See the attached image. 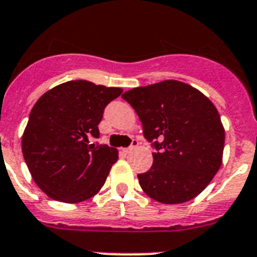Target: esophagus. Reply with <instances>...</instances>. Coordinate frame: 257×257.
<instances>
[{
  "label": "esophagus",
  "mask_w": 257,
  "mask_h": 257,
  "mask_svg": "<svg viewBox=\"0 0 257 257\" xmlns=\"http://www.w3.org/2000/svg\"><path fill=\"white\" fill-rule=\"evenodd\" d=\"M137 145H139V142L136 141V140H133V142H132V145L129 146V148H126V149H124V152L126 153V154H128V153H131L132 152V150H135L136 148H137Z\"/></svg>",
  "instance_id": "esophagus-1"
}]
</instances>
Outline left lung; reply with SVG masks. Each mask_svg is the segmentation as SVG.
<instances>
[{"label":"left lung","instance_id":"1","mask_svg":"<svg viewBox=\"0 0 257 257\" xmlns=\"http://www.w3.org/2000/svg\"><path fill=\"white\" fill-rule=\"evenodd\" d=\"M155 149L153 166L139 174L149 197L182 204L200 195L221 167L225 129L210 100L179 81L158 82L122 94Z\"/></svg>","mask_w":257,"mask_h":257}]
</instances>
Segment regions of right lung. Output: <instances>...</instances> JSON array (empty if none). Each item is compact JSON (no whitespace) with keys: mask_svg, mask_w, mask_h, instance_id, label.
<instances>
[{"mask_svg":"<svg viewBox=\"0 0 257 257\" xmlns=\"http://www.w3.org/2000/svg\"><path fill=\"white\" fill-rule=\"evenodd\" d=\"M118 87L69 81L40 96L22 137L26 165L38 187L53 200L81 202L102 188L117 150L90 144L99 137L105 105L121 95Z\"/></svg>","mask_w":257,"mask_h":257,"instance_id":"add662e5","label":"right lung"}]
</instances>
